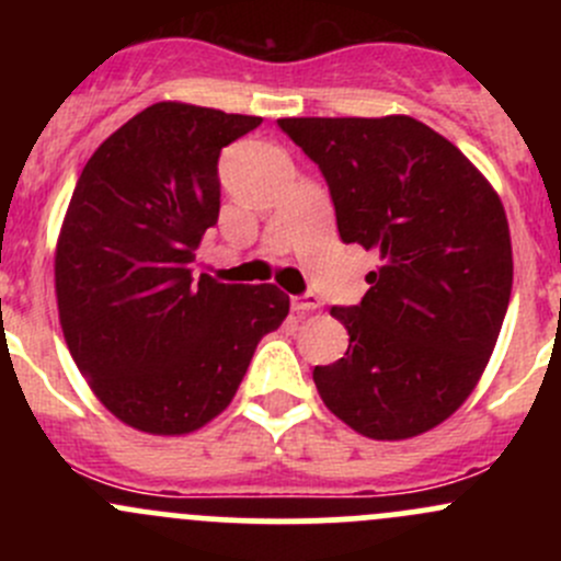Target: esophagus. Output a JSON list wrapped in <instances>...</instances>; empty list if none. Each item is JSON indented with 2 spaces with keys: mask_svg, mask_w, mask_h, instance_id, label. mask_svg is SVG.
<instances>
[{
  "mask_svg": "<svg viewBox=\"0 0 561 561\" xmlns=\"http://www.w3.org/2000/svg\"><path fill=\"white\" fill-rule=\"evenodd\" d=\"M317 307H320L317 296H296V298H293V309H296V312H314Z\"/></svg>",
  "mask_w": 561,
  "mask_h": 561,
  "instance_id": "esophagus-1",
  "label": "esophagus"
}]
</instances>
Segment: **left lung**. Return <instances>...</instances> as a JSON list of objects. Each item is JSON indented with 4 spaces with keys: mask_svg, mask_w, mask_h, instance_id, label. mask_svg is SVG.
<instances>
[{
    "mask_svg": "<svg viewBox=\"0 0 561 561\" xmlns=\"http://www.w3.org/2000/svg\"><path fill=\"white\" fill-rule=\"evenodd\" d=\"M279 127L325 175L344 244L380 254L364 301L331 309L350 347L314 366L320 399L364 437H417L467 401L494 353L513 287L500 195L412 116Z\"/></svg>",
    "mask_w": 561,
    "mask_h": 561,
    "instance_id": "left-lung-1",
    "label": "left lung"
}]
</instances>
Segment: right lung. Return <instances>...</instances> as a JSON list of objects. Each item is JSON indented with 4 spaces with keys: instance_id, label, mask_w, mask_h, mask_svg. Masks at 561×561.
Returning a JSON list of instances; mask_svg holds the SVG:
<instances>
[{
    "instance_id": "right-lung-1",
    "label": "right lung",
    "mask_w": 561,
    "mask_h": 561,
    "mask_svg": "<svg viewBox=\"0 0 561 561\" xmlns=\"http://www.w3.org/2000/svg\"><path fill=\"white\" fill-rule=\"evenodd\" d=\"M260 122L149 105L100 144L70 197L54 260L61 331L94 396L138 432L206 426L290 312L276 285L192 276L219 219V151Z\"/></svg>"
}]
</instances>
